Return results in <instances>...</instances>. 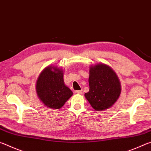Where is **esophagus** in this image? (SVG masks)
Listing matches in <instances>:
<instances>
[{
    "mask_svg": "<svg viewBox=\"0 0 151 151\" xmlns=\"http://www.w3.org/2000/svg\"><path fill=\"white\" fill-rule=\"evenodd\" d=\"M83 90H80V91H75V93H76V94H83Z\"/></svg>",
    "mask_w": 151,
    "mask_h": 151,
    "instance_id": "34e87169",
    "label": "esophagus"
}]
</instances>
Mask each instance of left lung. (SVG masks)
Here are the masks:
<instances>
[{
    "mask_svg": "<svg viewBox=\"0 0 151 151\" xmlns=\"http://www.w3.org/2000/svg\"><path fill=\"white\" fill-rule=\"evenodd\" d=\"M89 91L85 98L93 108L103 111L111 107L121 94V83L115 72L105 64L91 66L89 70Z\"/></svg>",
    "mask_w": 151,
    "mask_h": 151,
    "instance_id": "8db88e82",
    "label": "left lung"
}]
</instances>
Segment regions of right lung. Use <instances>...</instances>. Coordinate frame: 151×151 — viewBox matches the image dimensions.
Wrapping results in <instances>:
<instances>
[{"label": "right lung", "instance_id": "add662e5", "mask_svg": "<svg viewBox=\"0 0 151 151\" xmlns=\"http://www.w3.org/2000/svg\"><path fill=\"white\" fill-rule=\"evenodd\" d=\"M37 96L48 108L59 109L73 95L64 83L63 71L55 66H48L40 74L36 85Z\"/></svg>", "mask_w": 151, "mask_h": 151}]
</instances>
